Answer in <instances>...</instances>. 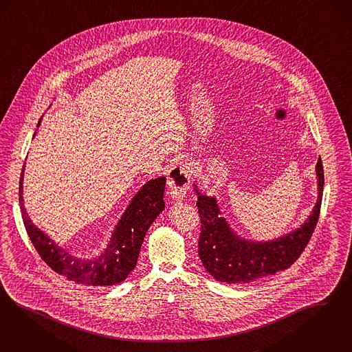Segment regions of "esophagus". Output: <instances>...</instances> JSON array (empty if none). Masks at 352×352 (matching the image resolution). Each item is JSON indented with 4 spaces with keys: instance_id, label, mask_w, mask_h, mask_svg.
<instances>
[{
    "instance_id": "1",
    "label": "esophagus",
    "mask_w": 352,
    "mask_h": 352,
    "mask_svg": "<svg viewBox=\"0 0 352 352\" xmlns=\"http://www.w3.org/2000/svg\"><path fill=\"white\" fill-rule=\"evenodd\" d=\"M192 168L186 160H182L173 166L168 173V188L170 197L173 201L182 199L192 182Z\"/></svg>"
}]
</instances>
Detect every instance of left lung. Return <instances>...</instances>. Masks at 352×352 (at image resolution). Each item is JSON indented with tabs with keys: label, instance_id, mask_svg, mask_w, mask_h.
I'll return each instance as SVG.
<instances>
[{
	"label": "left lung",
	"instance_id": "1",
	"mask_svg": "<svg viewBox=\"0 0 352 352\" xmlns=\"http://www.w3.org/2000/svg\"><path fill=\"white\" fill-rule=\"evenodd\" d=\"M318 197L312 214L299 228L269 241H253L234 232L221 217L215 197L202 195L195 184L201 218L198 256L205 269L221 283H249L288 269L311 240L320 217L324 189L321 157L316 164Z\"/></svg>",
	"mask_w": 352,
	"mask_h": 352
}]
</instances>
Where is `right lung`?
Here are the masks:
<instances>
[{
  "instance_id": "obj_1",
  "label": "right lung",
  "mask_w": 352,
  "mask_h": 352,
  "mask_svg": "<svg viewBox=\"0 0 352 352\" xmlns=\"http://www.w3.org/2000/svg\"><path fill=\"white\" fill-rule=\"evenodd\" d=\"M23 172L25 166L19 182V205L27 234L41 260L53 272L78 285L113 286L125 280L137 265L144 234L164 210L163 197L167 179L163 176L144 184L118 221L104 252L87 260L72 256L67 250L58 247L30 219L26 208H23Z\"/></svg>"
}]
</instances>
